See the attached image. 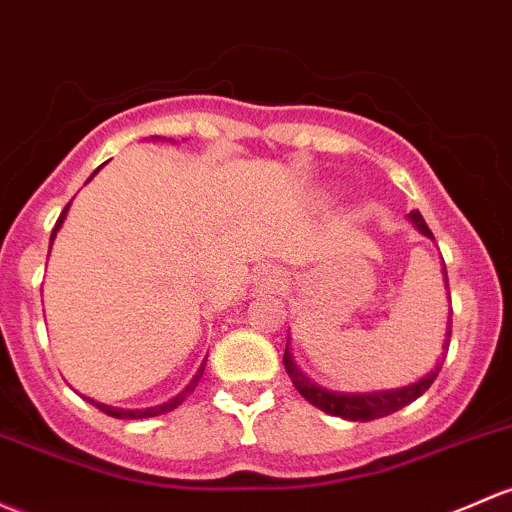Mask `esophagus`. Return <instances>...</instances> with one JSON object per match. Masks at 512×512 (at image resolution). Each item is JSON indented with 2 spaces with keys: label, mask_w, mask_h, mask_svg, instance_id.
<instances>
[{
  "label": "esophagus",
  "mask_w": 512,
  "mask_h": 512,
  "mask_svg": "<svg viewBox=\"0 0 512 512\" xmlns=\"http://www.w3.org/2000/svg\"><path fill=\"white\" fill-rule=\"evenodd\" d=\"M284 279V274L279 270H274V267H270V270H262V284L265 287H279Z\"/></svg>",
  "instance_id": "obj_1"
}]
</instances>
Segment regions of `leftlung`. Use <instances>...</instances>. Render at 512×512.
Instances as JSON below:
<instances>
[{
  "label": "left lung",
  "instance_id": "obj_1",
  "mask_svg": "<svg viewBox=\"0 0 512 512\" xmlns=\"http://www.w3.org/2000/svg\"><path fill=\"white\" fill-rule=\"evenodd\" d=\"M410 218L414 220V225H417V228L427 235V238H434L432 230H429V225L424 223V218L419 215V211H412ZM449 341H451V324H449V328H446V346H449ZM444 358H446V353H444ZM444 358L439 360V365L427 375V378H422L419 383H414L410 387H402V390L370 392V395H336V392L321 390V387L309 383V380L299 373L297 365L292 363V355H289L287 348H284V368H287V375L292 378V383L299 390V395L304 397L306 402H311L314 407H319L321 412L333 414V417L351 419V422H370V419L387 417V414H392V412H397V410H402V407L410 405V402L417 400L419 395H424V392L429 390V385L437 380Z\"/></svg>",
  "mask_w": 512,
  "mask_h": 512
}]
</instances>
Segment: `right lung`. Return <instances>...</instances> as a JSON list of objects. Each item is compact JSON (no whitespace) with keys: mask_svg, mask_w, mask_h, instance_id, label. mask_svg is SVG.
<instances>
[{"mask_svg":"<svg viewBox=\"0 0 512 512\" xmlns=\"http://www.w3.org/2000/svg\"><path fill=\"white\" fill-rule=\"evenodd\" d=\"M68 206H71V203H68ZM68 206L63 208V213H61V218L56 220V228H53V233H51V242H53V238H56V230L61 228V223H63V218H66V213H68ZM203 370H206V360H203V365L201 368H198V373L193 375V380L191 383L186 385V390H181L179 395L174 397V400H169V402H164V405H157V407H149V410H115V407H107V405H100V402H93L95 407H98L100 412H105V414H110V417H117V419H147V417H157V414H166V412H171V410H176V407L181 405V402L186 400L188 395H191L193 390H196V385H198V380H201V375H203Z\"/></svg>","mask_w":512,"mask_h":512,"instance_id":"obj_1","label":"right lung"}]
</instances>
